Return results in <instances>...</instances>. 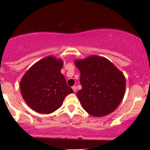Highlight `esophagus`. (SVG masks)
I'll return each instance as SVG.
<instances>
[{
	"mask_svg": "<svg viewBox=\"0 0 150 150\" xmlns=\"http://www.w3.org/2000/svg\"><path fill=\"white\" fill-rule=\"evenodd\" d=\"M72 89H73V91H74L76 92V90H77V89H76V87L75 85H74L73 87H72Z\"/></svg>",
	"mask_w": 150,
	"mask_h": 150,
	"instance_id": "esophagus-1",
	"label": "esophagus"
}]
</instances>
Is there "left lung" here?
I'll return each instance as SVG.
<instances>
[{
  "mask_svg": "<svg viewBox=\"0 0 150 150\" xmlns=\"http://www.w3.org/2000/svg\"><path fill=\"white\" fill-rule=\"evenodd\" d=\"M75 65L81 71L82 86L76 96L84 109L94 117L106 115L115 110L126 89L122 71L108 59L96 55L75 61Z\"/></svg>",
  "mask_w": 150,
  "mask_h": 150,
  "instance_id": "1",
  "label": "left lung"
}]
</instances>
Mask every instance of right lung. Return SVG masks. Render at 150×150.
Returning a JSON list of instances; mask_svg holds the SVG:
<instances>
[{
    "mask_svg": "<svg viewBox=\"0 0 150 150\" xmlns=\"http://www.w3.org/2000/svg\"><path fill=\"white\" fill-rule=\"evenodd\" d=\"M63 61L54 57L39 61L20 81V91L26 103L35 111L49 114L58 109L73 90L61 73Z\"/></svg>",
    "mask_w": 150,
    "mask_h": 150,
    "instance_id": "1",
    "label": "right lung"
}]
</instances>
